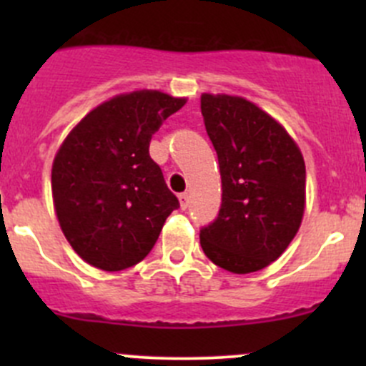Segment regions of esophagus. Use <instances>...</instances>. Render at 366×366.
I'll use <instances>...</instances> for the list:
<instances>
[{
	"mask_svg": "<svg viewBox=\"0 0 366 366\" xmlns=\"http://www.w3.org/2000/svg\"><path fill=\"white\" fill-rule=\"evenodd\" d=\"M179 202H180V207H182V209L186 210L187 207H189V194H187V193H180L179 194Z\"/></svg>",
	"mask_w": 366,
	"mask_h": 366,
	"instance_id": "obj_1",
	"label": "esophagus"
}]
</instances>
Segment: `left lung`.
I'll return each instance as SVG.
<instances>
[{"label": "left lung", "mask_w": 366, "mask_h": 366, "mask_svg": "<svg viewBox=\"0 0 366 366\" xmlns=\"http://www.w3.org/2000/svg\"><path fill=\"white\" fill-rule=\"evenodd\" d=\"M202 114L217 154L223 194L216 219L202 227L200 244L227 271H260L297 234L305 212V161L285 129L246 99L204 94Z\"/></svg>", "instance_id": "obj_1"}]
</instances>
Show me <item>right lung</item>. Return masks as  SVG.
<instances>
[{
    "mask_svg": "<svg viewBox=\"0 0 366 366\" xmlns=\"http://www.w3.org/2000/svg\"><path fill=\"white\" fill-rule=\"evenodd\" d=\"M184 102L150 90L118 95L88 113L58 150L51 173L58 221L94 267L122 271L142 262L180 207L149 147Z\"/></svg>",
    "mask_w": 366,
    "mask_h": 366,
    "instance_id": "right-lung-1",
    "label": "right lung"
}]
</instances>
